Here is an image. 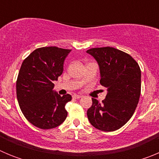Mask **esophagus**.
Returning <instances> with one entry per match:
<instances>
[{"label":"esophagus","mask_w":159,"mask_h":159,"mask_svg":"<svg viewBox=\"0 0 159 159\" xmlns=\"http://www.w3.org/2000/svg\"><path fill=\"white\" fill-rule=\"evenodd\" d=\"M73 98L74 99H80V98H82V95H73Z\"/></svg>","instance_id":"esophagus-1"}]
</instances>
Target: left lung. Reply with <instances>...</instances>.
I'll return each instance as SVG.
<instances>
[{
    "label": "left lung",
    "instance_id": "1",
    "mask_svg": "<svg viewBox=\"0 0 159 159\" xmlns=\"http://www.w3.org/2000/svg\"><path fill=\"white\" fill-rule=\"evenodd\" d=\"M100 69V84L107 88L102 102L92 99L87 111L90 123L98 130L114 131L132 117L141 94V70L131 56L112 47L94 48L87 51Z\"/></svg>",
    "mask_w": 159,
    "mask_h": 159
}]
</instances>
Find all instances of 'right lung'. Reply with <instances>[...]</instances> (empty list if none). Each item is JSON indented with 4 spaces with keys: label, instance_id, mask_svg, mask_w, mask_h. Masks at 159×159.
Masks as SVG:
<instances>
[{
    "label": "right lung",
    "instance_id": "1",
    "mask_svg": "<svg viewBox=\"0 0 159 159\" xmlns=\"http://www.w3.org/2000/svg\"><path fill=\"white\" fill-rule=\"evenodd\" d=\"M69 49L39 48L24 60L16 80V97L22 113L29 123L48 130L60 126L67 118L65 105L69 94L53 93V81L64 71Z\"/></svg>",
    "mask_w": 159,
    "mask_h": 159
}]
</instances>
